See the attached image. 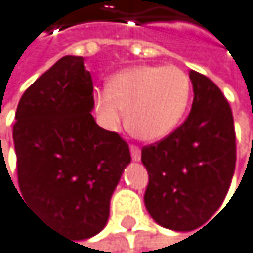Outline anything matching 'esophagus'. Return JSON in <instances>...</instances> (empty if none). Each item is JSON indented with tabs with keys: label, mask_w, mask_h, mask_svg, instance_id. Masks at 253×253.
Masks as SVG:
<instances>
[{
	"label": "esophagus",
	"mask_w": 253,
	"mask_h": 253,
	"mask_svg": "<svg viewBox=\"0 0 253 253\" xmlns=\"http://www.w3.org/2000/svg\"><path fill=\"white\" fill-rule=\"evenodd\" d=\"M129 151H131V157H132V160H134V162H139V160H140V157H142V151H140V148H139V146L131 145Z\"/></svg>",
	"instance_id": "1"
}]
</instances>
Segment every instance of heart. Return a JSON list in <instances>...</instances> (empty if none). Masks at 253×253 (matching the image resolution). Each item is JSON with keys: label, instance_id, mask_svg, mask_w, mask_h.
<instances>
[{"label": "heart", "instance_id": "b5f03b06", "mask_svg": "<svg viewBox=\"0 0 253 253\" xmlns=\"http://www.w3.org/2000/svg\"><path fill=\"white\" fill-rule=\"evenodd\" d=\"M191 81L175 65H136L113 76L108 90L94 96L96 111L108 128L119 125L126 111V128L143 140L171 134L185 116Z\"/></svg>", "mask_w": 253, "mask_h": 253}]
</instances>
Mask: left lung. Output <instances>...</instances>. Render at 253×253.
I'll list each match as a JSON object with an SVG mask.
<instances>
[{"label":"left lung","instance_id":"obj_1","mask_svg":"<svg viewBox=\"0 0 253 253\" xmlns=\"http://www.w3.org/2000/svg\"><path fill=\"white\" fill-rule=\"evenodd\" d=\"M188 119L165 139L143 146L149 175L145 206L160 226L188 232L220 209L235 171L234 117L221 90L191 70Z\"/></svg>","mask_w":253,"mask_h":253}]
</instances>
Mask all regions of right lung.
I'll return each mask as SVG.
<instances>
[{"mask_svg": "<svg viewBox=\"0 0 253 253\" xmlns=\"http://www.w3.org/2000/svg\"><path fill=\"white\" fill-rule=\"evenodd\" d=\"M93 107L84 58L64 56L22 94L13 124L21 197L48 227L75 240L105 227L131 162L128 143L96 124Z\"/></svg>", "mask_w": 253, "mask_h": 253, "instance_id": "obj_1", "label": "right lung"}]
</instances>
